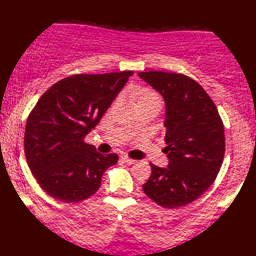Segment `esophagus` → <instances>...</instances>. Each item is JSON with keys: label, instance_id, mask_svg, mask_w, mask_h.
Wrapping results in <instances>:
<instances>
[{"label": "esophagus", "instance_id": "34e87169", "mask_svg": "<svg viewBox=\"0 0 256 256\" xmlns=\"http://www.w3.org/2000/svg\"><path fill=\"white\" fill-rule=\"evenodd\" d=\"M122 162H124V163L128 164V166H132V164L136 163L134 160H131V158H128V157H126V156H122Z\"/></svg>", "mask_w": 256, "mask_h": 256}]
</instances>
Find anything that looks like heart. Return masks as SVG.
<instances>
[{"mask_svg":"<svg viewBox=\"0 0 256 256\" xmlns=\"http://www.w3.org/2000/svg\"><path fill=\"white\" fill-rule=\"evenodd\" d=\"M134 100L137 106L148 105V104H157L160 105V99L154 90L148 88L136 90H134Z\"/></svg>","mask_w":256,"mask_h":256,"instance_id":"heart-1","label":"heart"}]
</instances>
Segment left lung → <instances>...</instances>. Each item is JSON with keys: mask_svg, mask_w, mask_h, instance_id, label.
I'll return each mask as SVG.
<instances>
[{"mask_svg": "<svg viewBox=\"0 0 256 256\" xmlns=\"http://www.w3.org/2000/svg\"><path fill=\"white\" fill-rule=\"evenodd\" d=\"M138 76L166 102L168 166L150 164L143 184L148 198L164 208L192 202L214 182L224 156V128L218 108L195 80L177 73L140 72Z\"/></svg>", "mask_w": 256, "mask_h": 256, "instance_id": "obj_1", "label": "left lung"}]
</instances>
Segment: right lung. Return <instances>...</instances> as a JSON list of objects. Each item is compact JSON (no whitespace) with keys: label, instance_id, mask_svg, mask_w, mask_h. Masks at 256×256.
<instances>
[{"label":"right lung","instance_id":"obj_1","mask_svg":"<svg viewBox=\"0 0 256 256\" xmlns=\"http://www.w3.org/2000/svg\"><path fill=\"white\" fill-rule=\"evenodd\" d=\"M132 70L76 74L54 84L27 119L24 154L32 174L54 198L74 203L88 198L102 184L116 154H102L84 138L128 82Z\"/></svg>","mask_w":256,"mask_h":256}]
</instances>
